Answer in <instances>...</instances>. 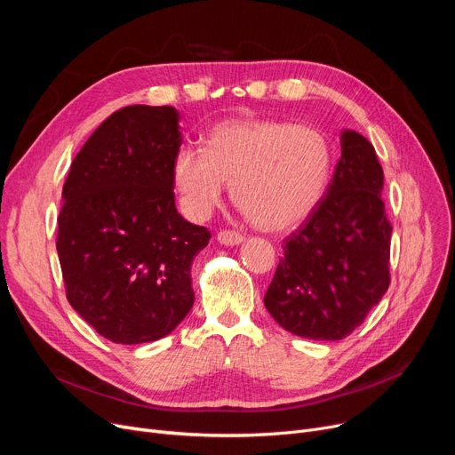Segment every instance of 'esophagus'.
<instances>
[{
	"label": "esophagus",
	"instance_id": "obj_1",
	"mask_svg": "<svg viewBox=\"0 0 455 455\" xmlns=\"http://www.w3.org/2000/svg\"><path fill=\"white\" fill-rule=\"evenodd\" d=\"M218 242L221 245H228V247H234V245H240L243 242V235L237 234V232H232V230H221L218 234Z\"/></svg>",
	"mask_w": 455,
	"mask_h": 455
}]
</instances>
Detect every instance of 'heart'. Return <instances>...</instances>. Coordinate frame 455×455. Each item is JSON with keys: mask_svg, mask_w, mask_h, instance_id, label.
I'll return each mask as SVG.
<instances>
[{"mask_svg": "<svg viewBox=\"0 0 455 455\" xmlns=\"http://www.w3.org/2000/svg\"><path fill=\"white\" fill-rule=\"evenodd\" d=\"M331 164V143L317 127L235 117L204 134V149H177L172 182L191 220H206L230 184V197L251 225L282 232L300 225L321 204Z\"/></svg>", "mask_w": 455, "mask_h": 455, "instance_id": "heart-1", "label": "heart"}]
</instances>
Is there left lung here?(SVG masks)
I'll return each mask as SVG.
<instances>
[{
  "label": "left lung",
  "instance_id": "8db88e82",
  "mask_svg": "<svg viewBox=\"0 0 455 455\" xmlns=\"http://www.w3.org/2000/svg\"><path fill=\"white\" fill-rule=\"evenodd\" d=\"M339 146L326 197L288 237L264 297L283 330L317 341L347 338L389 288L384 170L360 132L345 129Z\"/></svg>",
  "mask_w": 455,
  "mask_h": 455
}]
</instances>
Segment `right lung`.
I'll return each mask as SVG.
<instances>
[{
  "mask_svg": "<svg viewBox=\"0 0 455 455\" xmlns=\"http://www.w3.org/2000/svg\"><path fill=\"white\" fill-rule=\"evenodd\" d=\"M173 107L131 105L93 131L62 188L57 252L71 307L105 339L156 341L194 306L191 261L210 242L175 206Z\"/></svg>",
  "mask_w": 455,
  "mask_h": 455,
  "instance_id": "obj_1",
  "label": "right lung"
}]
</instances>
